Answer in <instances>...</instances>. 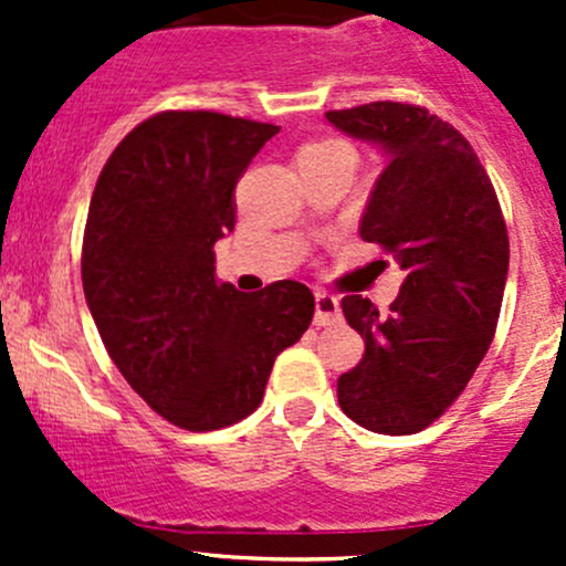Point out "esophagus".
I'll use <instances>...</instances> for the list:
<instances>
[{
    "label": "esophagus",
    "instance_id": "34e87169",
    "mask_svg": "<svg viewBox=\"0 0 566 566\" xmlns=\"http://www.w3.org/2000/svg\"><path fill=\"white\" fill-rule=\"evenodd\" d=\"M342 317L339 301L328 293H315V323L317 325H334Z\"/></svg>",
    "mask_w": 566,
    "mask_h": 566
}]
</instances>
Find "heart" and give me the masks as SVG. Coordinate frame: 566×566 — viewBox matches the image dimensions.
<instances>
[{"label":"heart","instance_id":"1","mask_svg":"<svg viewBox=\"0 0 566 566\" xmlns=\"http://www.w3.org/2000/svg\"><path fill=\"white\" fill-rule=\"evenodd\" d=\"M334 150H347V145H342V142H336V139L310 142V145L301 147L298 161H306V158H315V156H323V153H334Z\"/></svg>","mask_w":566,"mask_h":566}]
</instances>
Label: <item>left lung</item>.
Instances as JSON below:
<instances>
[{
	"instance_id": "8db88e82",
	"label": "left lung",
	"mask_w": 566,
	"mask_h": 566,
	"mask_svg": "<svg viewBox=\"0 0 566 566\" xmlns=\"http://www.w3.org/2000/svg\"><path fill=\"white\" fill-rule=\"evenodd\" d=\"M325 117L389 153L358 235L408 273L389 312L342 298L364 358L336 397L356 424L413 436L465 391L493 342L510 271L504 213L465 136L424 106L375 101Z\"/></svg>"
}]
</instances>
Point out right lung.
Masks as SVG:
<instances>
[{
    "instance_id": "right-lung-1",
    "label": "right lung",
    "mask_w": 566,
    "mask_h": 566,
    "mask_svg": "<svg viewBox=\"0 0 566 566\" xmlns=\"http://www.w3.org/2000/svg\"><path fill=\"white\" fill-rule=\"evenodd\" d=\"M276 134L219 112L153 114L114 147L90 199L84 298L130 389L182 430L254 413L276 356L315 315L293 279L254 295L216 279L238 180Z\"/></svg>"
}]
</instances>
